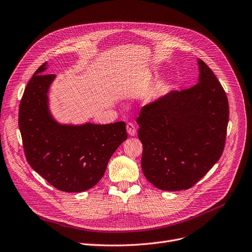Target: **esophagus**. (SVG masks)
I'll return each instance as SVG.
<instances>
[{
  "label": "esophagus",
  "instance_id": "obj_1",
  "mask_svg": "<svg viewBox=\"0 0 252 252\" xmlns=\"http://www.w3.org/2000/svg\"><path fill=\"white\" fill-rule=\"evenodd\" d=\"M126 128H127V132L130 136H135L136 135V128H135L133 123L128 122L127 125H126Z\"/></svg>",
  "mask_w": 252,
  "mask_h": 252
}]
</instances>
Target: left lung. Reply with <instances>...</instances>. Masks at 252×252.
<instances>
[{"label": "left lung", "mask_w": 252, "mask_h": 252, "mask_svg": "<svg viewBox=\"0 0 252 252\" xmlns=\"http://www.w3.org/2000/svg\"><path fill=\"white\" fill-rule=\"evenodd\" d=\"M199 82L143 106L136 119L143 151L141 169L163 190L196 185L223 152L229 122L226 94L201 59Z\"/></svg>", "instance_id": "8db88e82"}]
</instances>
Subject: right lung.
<instances>
[{
	"mask_svg": "<svg viewBox=\"0 0 252 252\" xmlns=\"http://www.w3.org/2000/svg\"><path fill=\"white\" fill-rule=\"evenodd\" d=\"M44 63L29 81L19 104L18 125L32 168L63 191H84L103 176L112 155L127 139L125 122L81 126L57 124L48 111L55 75Z\"/></svg>",
	"mask_w": 252,
	"mask_h": 252,
	"instance_id": "right-lung-1",
	"label": "right lung"
}]
</instances>
